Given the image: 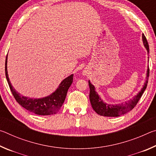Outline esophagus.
Masks as SVG:
<instances>
[{"mask_svg":"<svg viewBox=\"0 0 156 156\" xmlns=\"http://www.w3.org/2000/svg\"><path fill=\"white\" fill-rule=\"evenodd\" d=\"M83 75H86V73H83Z\"/></svg>","mask_w":156,"mask_h":156,"instance_id":"1","label":"esophagus"}]
</instances>
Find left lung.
I'll list each match as a JSON object with an SVG mask.
<instances>
[{"mask_svg": "<svg viewBox=\"0 0 156 156\" xmlns=\"http://www.w3.org/2000/svg\"><path fill=\"white\" fill-rule=\"evenodd\" d=\"M142 37L144 46L145 48L147 49L148 54H149V47L146 37H145L143 34H142ZM149 68L148 67L147 71L146 81H145L143 87L141 89L140 91L136 96H134L132 99H130L125 102H122V103L121 104L117 105H111L105 102L96 91L95 87L90 83V81L89 80V89H90L89 100H90L92 108H93L94 110L98 115L107 116V117H118V116L124 115L127 112H130V111H131L136 107V105L138 103L139 100L140 99L142 95L143 94L144 90L146 89L148 83V79H149Z\"/></svg>", "mask_w": 156, "mask_h": 156, "instance_id": "1", "label": "left lung"}]
</instances>
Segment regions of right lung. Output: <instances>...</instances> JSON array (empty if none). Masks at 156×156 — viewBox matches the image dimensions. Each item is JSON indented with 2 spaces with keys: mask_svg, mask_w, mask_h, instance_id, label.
Wrapping results in <instances>:
<instances>
[{
  "mask_svg": "<svg viewBox=\"0 0 156 156\" xmlns=\"http://www.w3.org/2000/svg\"><path fill=\"white\" fill-rule=\"evenodd\" d=\"M7 55L5 60V76L9 84L10 90L16 100L23 107L29 112L41 115H49L56 113L64 103L67 91L73 83V74L70 75L63 80L56 90L49 96L41 98H31L22 96L16 91L9 81L7 72Z\"/></svg>",
  "mask_w": 156,
  "mask_h": 156,
  "instance_id": "1",
  "label": "right lung"
}]
</instances>
